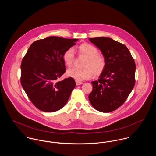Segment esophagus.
Returning <instances> with one entry per match:
<instances>
[{
    "label": "esophagus",
    "mask_w": 156,
    "mask_h": 156,
    "mask_svg": "<svg viewBox=\"0 0 156 156\" xmlns=\"http://www.w3.org/2000/svg\"><path fill=\"white\" fill-rule=\"evenodd\" d=\"M76 85H80L83 84V83H82V82H79V81H76Z\"/></svg>",
    "instance_id": "esophagus-1"
}]
</instances>
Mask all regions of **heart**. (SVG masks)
Instances as JSON below:
<instances>
[{"label":"heart","mask_w":156,"mask_h":156,"mask_svg":"<svg viewBox=\"0 0 156 156\" xmlns=\"http://www.w3.org/2000/svg\"><path fill=\"white\" fill-rule=\"evenodd\" d=\"M79 52L87 58L85 61L82 68H71L67 71V76L74 79L76 81L81 82L90 79L93 73L95 76H99L102 73L106 67V61L103 56L98 55V49L93 45L83 43L77 47ZM63 61L65 64L70 67L72 66L74 51L73 48H69L63 55Z\"/></svg>","instance_id":"1"}]
</instances>
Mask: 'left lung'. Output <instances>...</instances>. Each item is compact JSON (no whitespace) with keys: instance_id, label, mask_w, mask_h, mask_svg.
I'll return each instance as SVG.
<instances>
[{"instance_id":"1","label":"left lung","mask_w":156,"mask_h":156,"mask_svg":"<svg viewBox=\"0 0 156 156\" xmlns=\"http://www.w3.org/2000/svg\"><path fill=\"white\" fill-rule=\"evenodd\" d=\"M101 51L106 67L98 80L91 82L89 100L94 109L110 112L126 100L135 84L136 65L127 47L108 37L89 38Z\"/></svg>"}]
</instances>
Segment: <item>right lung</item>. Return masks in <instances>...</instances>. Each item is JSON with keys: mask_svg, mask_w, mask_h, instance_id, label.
Listing matches in <instances>:
<instances>
[{"mask_svg": "<svg viewBox=\"0 0 156 156\" xmlns=\"http://www.w3.org/2000/svg\"><path fill=\"white\" fill-rule=\"evenodd\" d=\"M78 39L49 37L34 41L23 58L20 82L31 102L40 111L62 108L76 86L73 78L58 81L66 72L64 52Z\"/></svg>", "mask_w": 156, "mask_h": 156, "instance_id": "right-lung-1", "label": "right lung"}]
</instances>
